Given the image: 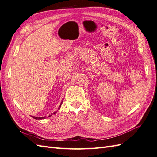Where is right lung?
<instances>
[{
	"label": "right lung",
	"mask_w": 157,
	"mask_h": 157,
	"mask_svg": "<svg viewBox=\"0 0 157 157\" xmlns=\"http://www.w3.org/2000/svg\"><path fill=\"white\" fill-rule=\"evenodd\" d=\"M62 103H63V101H61V104H60L59 107L58 108V109H60V107H61V104H62ZM56 112H57V111H56V112H54L53 113L50 114V115L49 116H48V117H51L52 115H53V114H56ZM31 117H33V118H35V119H36V120H41V119H44V118H46V117H34V116H31Z\"/></svg>",
	"instance_id": "right-lung-1"
}]
</instances>
